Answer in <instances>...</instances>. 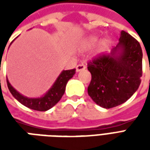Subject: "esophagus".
Listing matches in <instances>:
<instances>
[{
    "instance_id": "34e87169",
    "label": "esophagus",
    "mask_w": 150,
    "mask_h": 150,
    "mask_svg": "<svg viewBox=\"0 0 150 150\" xmlns=\"http://www.w3.org/2000/svg\"><path fill=\"white\" fill-rule=\"evenodd\" d=\"M85 68H86V67L83 64H79V65L76 66V72L81 71L83 70H84Z\"/></svg>"
}]
</instances>
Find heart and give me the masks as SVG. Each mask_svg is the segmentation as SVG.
Returning a JSON list of instances; mask_svg holds the SVG:
<instances>
[{"instance_id": "b5f03b06", "label": "heart", "mask_w": 150, "mask_h": 150, "mask_svg": "<svg viewBox=\"0 0 150 150\" xmlns=\"http://www.w3.org/2000/svg\"><path fill=\"white\" fill-rule=\"evenodd\" d=\"M98 39L96 37H91L89 38L86 42H85V45L86 46H88V47H91V46H94L95 44H96L98 42ZM108 46V43L106 41H103V42H101L100 44V46H99V50H98L97 51V54H100L104 52V50H106Z\"/></svg>"}]
</instances>
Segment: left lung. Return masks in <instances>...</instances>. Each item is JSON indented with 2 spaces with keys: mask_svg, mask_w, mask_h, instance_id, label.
<instances>
[{
  "mask_svg": "<svg viewBox=\"0 0 150 150\" xmlns=\"http://www.w3.org/2000/svg\"><path fill=\"white\" fill-rule=\"evenodd\" d=\"M142 57L140 43L121 31L119 43L110 54L99 56L88 64L91 74L88 93L92 100L104 108L128 100L141 84Z\"/></svg>",
  "mask_w": 150,
  "mask_h": 150,
  "instance_id": "8db88e82",
  "label": "left lung"
}]
</instances>
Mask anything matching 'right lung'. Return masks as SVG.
Here are the masks:
<instances>
[{"label":"right lung","instance_id":"1","mask_svg":"<svg viewBox=\"0 0 150 150\" xmlns=\"http://www.w3.org/2000/svg\"><path fill=\"white\" fill-rule=\"evenodd\" d=\"M75 74V69L62 71L59 74L58 78L56 79L55 82L53 83L51 88L40 97L30 98L21 95L10 84L8 78H7V85H8V90L11 92L13 96L21 104L33 110L44 112L50 109L61 100V98L65 92L67 82L70 79H71L74 76Z\"/></svg>","mask_w":150,"mask_h":150}]
</instances>
